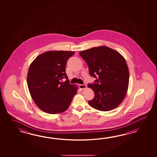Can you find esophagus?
Here are the masks:
<instances>
[{
    "label": "esophagus",
    "instance_id": "obj_1",
    "mask_svg": "<svg viewBox=\"0 0 157 157\" xmlns=\"http://www.w3.org/2000/svg\"><path fill=\"white\" fill-rule=\"evenodd\" d=\"M78 86L80 87V89H81V90H82V89H85V88H86V85H85V84H79L78 85Z\"/></svg>",
    "mask_w": 157,
    "mask_h": 157
}]
</instances>
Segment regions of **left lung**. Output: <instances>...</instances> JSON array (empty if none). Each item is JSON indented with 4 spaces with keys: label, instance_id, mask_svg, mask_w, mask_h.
Listing matches in <instances>:
<instances>
[{
    "label": "left lung",
    "instance_id": "8db88e82",
    "mask_svg": "<svg viewBox=\"0 0 157 157\" xmlns=\"http://www.w3.org/2000/svg\"><path fill=\"white\" fill-rule=\"evenodd\" d=\"M85 60L90 76L96 78L89 83L94 92L90 106L97 110L109 111L118 107L124 100L129 82V71L126 62L118 52L101 46L81 52Z\"/></svg>",
    "mask_w": 157,
    "mask_h": 157
}]
</instances>
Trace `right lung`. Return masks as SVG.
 Segmentation results:
<instances>
[{"mask_svg": "<svg viewBox=\"0 0 157 157\" xmlns=\"http://www.w3.org/2000/svg\"><path fill=\"white\" fill-rule=\"evenodd\" d=\"M75 54L70 51H48L30 64L27 82L30 95L37 106L44 112L60 113L67 110L77 87L70 83L66 73L68 59ZM64 78L67 80L60 82Z\"/></svg>", "mask_w": 157, "mask_h": 157, "instance_id": "right-lung-1", "label": "right lung"}]
</instances>
